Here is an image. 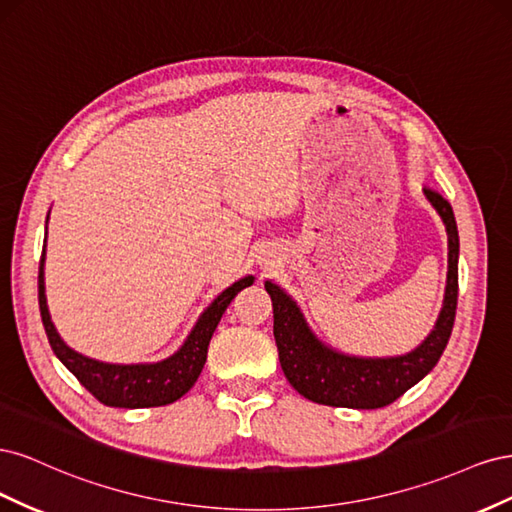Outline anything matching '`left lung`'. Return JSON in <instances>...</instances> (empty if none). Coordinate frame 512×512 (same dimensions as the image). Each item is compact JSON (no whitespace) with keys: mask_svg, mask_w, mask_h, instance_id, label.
I'll use <instances>...</instances> for the list:
<instances>
[{"mask_svg":"<svg viewBox=\"0 0 512 512\" xmlns=\"http://www.w3.org/2000/svg\"><path fill=\"white\" fill-rule=\"evenodd\" d=\"M448 235V273L444 305L425 342L408 354L365 359L324 346L307 327L299 305L280 286L265 282L273 301V335L284 376L309 401L333 408L376 410L393 404L436 367L451 337L459 290V235L453 207L438 192L423 190Z\"/></svg>","mask_w":512,"mask_h":512,"instance_id":"8db88e82","label":"left lung"}]
</instances>
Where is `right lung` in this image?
<instances>
[{
  "label": "right lung",
  "mask_w": 512,
  "mask_h": 512,
  "mask_svg": "<svg viewBox=\"0 0 512 512\" xmlns=\"http://www.w3.org/2000/svg\"><path fill=\"white\" fill-rule=\"evenodd\" d=\"M46 222H49V218H46ZM44 250L46 239L38 271V303L46 337H49V344L57 354V359L72 371L76 380H79L100 404L111 408H158L173 404V401L188 393L205 367L211 335L215 327H218L226 307L237 297L239 290L254 284V277L247 275L241 277L239 282L228 286L222 294H218V299L200 314L183 346L173 356H168V359L138 365L102 363L66 346L64 339L59 337L55 324L51 322L44 294Z\"/></svg>",
  "instance_id": "right-lung-1"
}]
</instances>
